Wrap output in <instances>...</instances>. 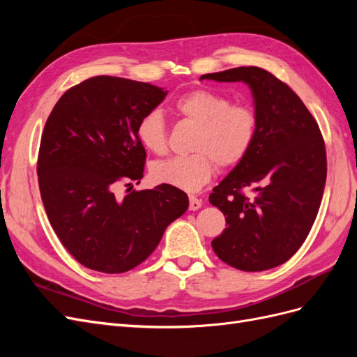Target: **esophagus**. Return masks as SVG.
Here are the masks:
<instances>
[{"label": "esophagus", "mask_w": 357, "mask_h": 357, "mask_svg": "<svg viewBox=\"0 0 357 357\" xmlns=\"http://www.w3.org/2000/svg\"><path fill=\"white\" fill-rule=\"evenodd\" d=\"M202 207V202L201 199H198L195 195H190L189 197V210L190 211H197Z\"/></svg>", "instance_id": "esophagus-1"}]
</instances>
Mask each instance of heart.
<instances>
[{
	"mask_svg": "<svg viewBox=\"0 0 357 357\" xmlns=\"http://www.w3.org/2000/svg\"><path fill=\"white\" fill-rule=\"evenodd\" d=\"M176 110L198 125L193 135L192 155H178L159 160L152 177L185 192H197L220 167L241 162L255 143L257 114L248 104L231 102L228 96L210 89H195L176 101ZM137 138L149 152L162 155L167 150V126L159 110H150L137 125Z\"/></svg>",
	"mask_w": 357,
	"mask_h": 357,
	"instance_id": "1",
	"label": "heart"
}]
</instances>
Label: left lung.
Listing matches in <instances>:
<instances>
[{
	"label": "left lung",
	"mask_w": 357,
	"mask_h": 357,
	"mask_svg": "<svg viewBox=\"0 0 357 357\" xmlns=\"http://www.w3.org/2000/svg\"><path fill=\"white\" fill-rule=\"evenodd\" d=\"M199 80L243 82L252 91L257 134L208 201L226 215V229L211 241L225 264L247 273L284 264L305 241L326 183V150L314 117L275 75L238 67ZM243 188H253L245 197Z\"/></svg>",
	"instance_id": "1"
}]
</instances>
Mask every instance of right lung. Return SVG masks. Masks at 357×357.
I'll list each match as a JSON object with an SVG mask.
<instances>
[{
    "mask_svg": "<svg viewBox=\"0 0 357 357\" xmlns=\"http://www.w3.org/2000/svg\"><path fill=\"white\" fill-rule=\"evenodd\" d=\"M167 93L96 75L68 89L47 117L37 162L41 199L63 247L93 271L121 274L146 261L189 207L186 193L169 185L114 193L119 183L143 178L137 125Z\"/></svg>",
    "mask_w": 357,
    "mask_h": 357,
    "instance_id": "right-lung-1",
    "label": "right lung"
}]
</instances>
